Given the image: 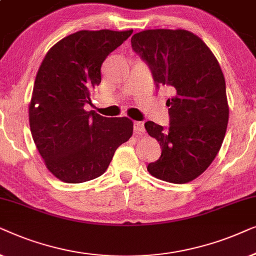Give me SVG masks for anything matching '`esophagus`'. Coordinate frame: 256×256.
Wrapping results in <instances>:
<instances>
[{
	"instance_id": "obj_1",
	"label": "esophagus",
	"mask_w": 256,
	"mask_h": 256,
	"mask_svg": "<svg viewBox=\"0 0 256 256\" xmlns=\"http://www.w3.org/2000/svg\"><path fill=\"white\" fill-rule=\"evenodd\" d=\"M134 131L136 134H142L145 132V126L142 122H134Z\"/></svg>"
}]
</instances>
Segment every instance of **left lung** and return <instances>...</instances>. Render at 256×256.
<instances>
[{
  "label": "left lung",
  "instance_id": "obj_1",
  "mask_svg": "<svg viewBox=\"0 0 256 256\" xmlns=\"http://www.w3.org/2000/svg\"><path fill=\"white\" fill-rule=\"evenodd\" d=\"M132 49L151 70L156 88H171L170 125L146 122L145 128L162 146V156L148 171L160 180L185 184L212 164L228 124L226 83L210 48L187 30L152 29L131 38Z\"/></svg>",
  "mask_w": 256,
  "mask_h": 256
}]
</instances>
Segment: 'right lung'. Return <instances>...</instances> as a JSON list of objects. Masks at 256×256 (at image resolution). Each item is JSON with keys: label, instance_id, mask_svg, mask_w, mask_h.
<instances>
[{"label": "right lung", "instance_id": "add662e5", "mask_svg": "<svg viewBox=\"0 0 256 256\" xmlns=\"http://www.w3.org/2000/svg\"><path fill=\"white\" fill-rule=\"evenodd\" d=\"M131 34L80 30L54 44L40 64L29 105L30 130L48 170L64 182L98 178L116 150L131 138L128 118L84 108L102 80V64Z\"/></svg>", "mask_w": 256, "mask_h": 256}]
</instances>
